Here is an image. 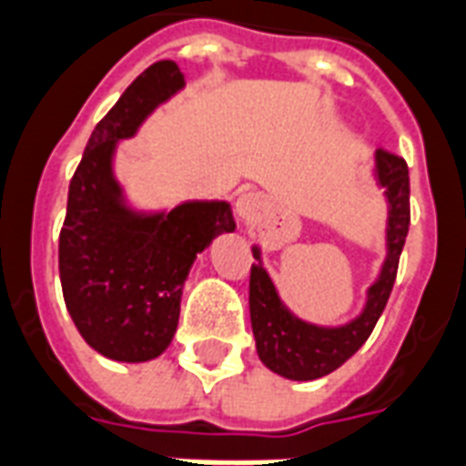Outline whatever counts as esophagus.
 <instances>
[{
  "instance_id": "1",
  "label": "esophagus",
  "mask_w": 466,
  "mask_h": 466,
  "mask_svg": "<svg viewBox=\"0 0 466 466\" xmlns=\"http://www.w3.org/2000/svg\"><path fill=\"white\" fill-rule=\"evenodd\" d=\"M261 209V199L259 195H254V192H244L237 199V215L242 217V219H254V217L259 215Z\"/></svg>"
}]
</instances>
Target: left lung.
I'll return each mask as SVG.
<instances>
[{"instance_id":"obj_1","label":"left lung","mask_w":466,"mask_h":466,"mask_svg":"<svg viewBox=\"0 0 466 466\" xmlns=\"http://www.w3.org/2000/svg\"><path fill=\"white\" fill-rule=\"evenodd\" d=\"M375 180L388 198V254L375 284L368 289L365 309L346 326H316L296 319L279 296L277 286L261 264L259 247H254L249 277L251 330L257 339L261 363L289 380H316L333 373L363 346L375 323L385 311L392 284L398 277V261L410 229V175L408 163L395 153L375 150Z\"/></svg>"}]
</instances>
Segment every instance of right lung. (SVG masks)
<instances>
[{"mask_svg":"<svg viewBox=\"0 0 466 466\" xmlns=\"http://www.w3.org/2000/svg\"><path fill=\"white\" fill-rule=\"evenodd\" d=\"M182 86L175 61L146 68L96 126L68 185L58 237L64 301L86 343L120 363H146L170 346L192 261L237 227L222 199H192L170 212L130 209L113 175L118 140L136 136Z\"/></svg>","mask_w":466,"mask_h":466,"instance_id":"add662e5","label":"right lung"}]
</instances>
